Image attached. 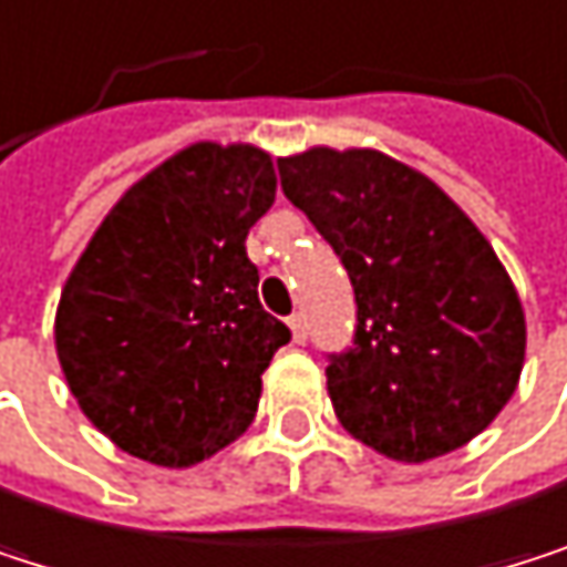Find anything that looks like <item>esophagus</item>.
<instances>
[{"mask_svg":"<svg viewBox=\"0 0 567 567\" xmlns=\"http://www.w3.org/2000/svg\"><path fill=\"white\" fill-rule=\"evenodd\" d=\"M289 329H292V339H296L299 346L309 339V326H306V316H302V312H296V316L289 319Z\"/></svg>","mask_w":567,"mask_h":567,"instance_id":"obj_1","label":"esophagus"}]
</instances>
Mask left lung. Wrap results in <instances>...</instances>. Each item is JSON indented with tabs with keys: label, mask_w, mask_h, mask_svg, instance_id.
Listing matches in <instances>:
<instances>
[{
	"label": "left lung",
	"mask_w": 567,
	"mask_h": 567,
	"mask_svg": "<svg viewBox=\"0 0 567 567\" xmlns=\"http://www.w3.org/2000/svg\"><path fill=\"white\" fill-rule=\"evenodd\" d=\"M278 175L355 289V346L326 369L342 429L405 465L468 445L525 365V309L492 241L379 148L312 145L278 158Z\"/></svg>",
	"instance_id": "obj_1"
}]
</instances>
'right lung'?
Here are the masks:
<instances>
[{
    "mask_svg": "<svg viewBox=\"0 0 567 567\" xmlns=\"http://www.w3.org/2000/svg\"><path fill=\"white\" fill-rule=\"evenodd\" d=\"M275 202L265 148L192 142L109 208L55 309L82 415L122 452L192 468L255 419L292 332L258 302L248 228Z\"/></svg>",
    "mask_w": 567,
    "mask_h": 567,
    "instance_id": "add662e5",
    "label": "right lung"
}]
</instances>
